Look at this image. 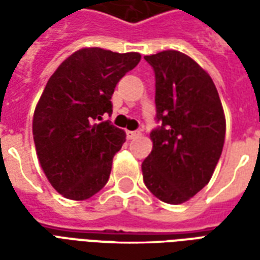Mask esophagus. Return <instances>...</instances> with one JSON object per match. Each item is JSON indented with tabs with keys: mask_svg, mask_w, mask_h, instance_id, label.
I'll use <instances>...</instances> for the list:
<instances>
[{
	"mask_svg": "<svg viewBox=\"0 0 260 260\" xmlns=\"http://www.w3.org/2000/svg\"><path fill=\"white\" fill-rule=\"evenodd\" d=\"M139 135H141L139 131H126V138H128V139H135V138H138Z\"/></svg>",
	"mask_w": 260,
	"mask_h": 260,
	"instance_id": "34e87169",
	"label": "esophagus"
}]
</instances>
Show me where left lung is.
I'll use <instances>...</instances> for the list:
<instances>
[{"label": "left lung", "mask_w": 260, "mask_h": 260, "mask_svg": "<svg viewBox=\"0 0 260 260\" xmlns=\"http://www.w3.org/2000/svg\"><path fill=\"white\" fill-rule=\"evenodd\" d=\"M156 76L153 149L142 163L147 189L170 205L184 203L207 185L221 156L225 117L217 89L201 65L167 50L146 55Z\"/></svg>", "instance_id": "1"}]
</instances>
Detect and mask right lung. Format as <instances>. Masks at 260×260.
Returning <instances> with one entry per match:
<instances>
[{"label":"right lung","mask_w":260,"mask_h":260,"mask_svg":"<svg viewBox=\"0 0 260 260\" xmlns=\"http://www.w3.org/2000/svg\"><path fill=\"white\" fill-rule=\"evenodd\" d=\"M139 61V53L82 48L48 79L33 115V139L47 180L65 198L85 201L107 184L125 132L103 115L113 113L115 86Z\"/></svg>","instance_id":"right-lung-1"}]
</instances>
